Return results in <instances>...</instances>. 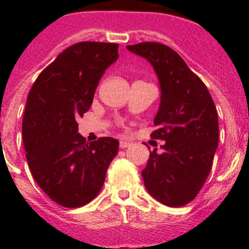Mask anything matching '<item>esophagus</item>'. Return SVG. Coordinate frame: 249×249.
<instances>
[{
    "mask_svg": "<svg viewBox=\"0 0 249 249\" xmlns=\"http://www.w3.org/2000/svg\"><path fill=\"white\" fill-rule=\"evenodd\" d=\"M129 146H131V142H128V141H124V140L120 141V148L124 149V148H127V147H129Z\"/></svg>",
    "mask_w": 249,
    "mask_h": 249,
    "instance_id": "34e87169",
    "label": "esophagus"
}]
</instances>
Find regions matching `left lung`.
<instances>
[{
	"mask_svg": "<svg viewBox=\"0 0 249 249\" xmlns=\"http://www.w3.org/2000/svg\"><path fill=\"white\" fill-rule=\"evenodd\" d=\"M147 58L160 85L155 140L166 141L163 152H149L142 171L144 186L160 203L182 207L196 198L212 168L218 146V116L206 85L179 54L157 42L127 46Z\"/></svg>",
	"mask_w": 249,
	"mask_h": 249,
	"instance_id": "obj_1",
	"label": "left lung"
}]
</instances>
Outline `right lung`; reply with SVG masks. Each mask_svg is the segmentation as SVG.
<instances>
[{
  "label": "right lung",
  "mask_w": 249,
  "mask_h": 249,
  "mask_svg": "<svg viewBox=\"0 0 249 249\" xmlns=\"http://www.w3.org/2000/svg\"><path fill=\"white\" fill-rule=\"evenodd\" d=\"M117 43L78 42L43 70L27 96L22 136L30 171L43 192L59 206L77 208L97 197L118 141L87 143L77 120L89 111Z\"/></svg>",
  "instance_id": "1"
}]
</instances>
